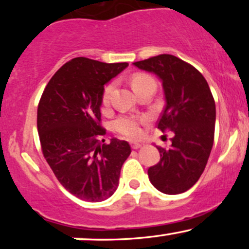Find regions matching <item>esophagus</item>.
I'll list each match as a JSON object with an SVG mask.
<instances>
[{
  "label": "esophagus",
  "mask_w": 249,
  "mask_h": 249,
  "mask_svg": "<svg viewBox=\"0 0 249 249\" xmlns=\"http://www.w3.org/2000/svg\"><path fill=\"white\" fill-rule=\"evenodd\" d=\"M142 146V144L141 142H131V147L133 148V150H138V148H141Z\"/></svg>",
  "instance_id": "1"
}]
</instances>
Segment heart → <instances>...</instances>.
<instances>
[{
	"label": "heart",
	"instance_id": "b5f03b06",
	"mask_svg": "<svg viewBox=\"0 0 249 249\" xmlns=\"http://www.w3.org/2000/svg\"><path fill=\"white\" fill-rule=\"evenodd\" d=\"M153 82V79L151 77L146 75H136L132 78V84L133 90L138 91L139 89L144 87L147 83ZM113 88H115V84L113 83H110L105 87L104 91H103L102 96V103L104 107H107L108 103H110L111 95H112ZM146 119L144 117H133V116H122L119 117L118 119H116L115 124H113V127L118 133H121L122 136L126 137L128 139H136L138 137H141L142 134V124Z\"/></svg>",
	"mask_w": 249,
	"mask_h": 249
}]
</instances>
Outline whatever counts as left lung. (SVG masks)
Listing matches in <instances>:
<instances>
[{
  "label": "left lung",
  "mask_w": 249,
  "mask_h": 249,
  "mask_svg": "<svg viewBox=\"0 0 249 249\" xmlns=\"http://www.w3.org/2000/svg\"><path fill=\"white\" fill-rule=\"evenodd\" d=\"M161 79L165 105L157 126L172 131L170 148L158 147L160 160L147 171L152 185L165 194L186 192L206 167L214 142L215 103L206 79L193 65L162 53L134 62Z\"/></svg>",
  "instance_id": "8db88e82"
}]
</instances>
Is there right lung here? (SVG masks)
<instances>
[{
    "label": "right lung",
    "mask_w": 249,
    "mask_h": 249,
    "mask_svg": "<svg viewBox=\"0 0 249 249\" xmlns=\"http://www.w3.org/2000/svg\"><path fill=\"white\" fill-rule=\"evenodd\" d=\"M127 65L76 57L51 77L38 103L43 156L62 186L85 201H103L116 192L131 153L127 142H105L101 125L104 84Z\"/></svg>",
    "instance_id": "add662e5"
}]
</instances>
